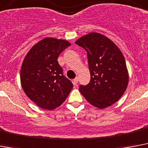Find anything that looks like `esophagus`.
Listing matches in <instances>:
<instances>
[{
  "instance_id": "obj_1",
  "label": "esophagus",
  "mask_w": 148,
  "mask_h": 148,
  "mask_svg": "<svg viewBox=\"0 0 148 148\" xmlns=\"http://www.w3.org/2000/svg\"><path fill=\"white\" fill-rule=\"evenodd\" d=\"M73 83H74V85H77V84L78 83V77H76L75 79H74V80H73Z\"/></svg>"
}]
</instances>
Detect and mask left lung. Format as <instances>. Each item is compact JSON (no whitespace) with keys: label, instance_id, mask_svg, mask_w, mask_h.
Segmentation results:
<instances>
[{"label":"left lung","instance_id":"1","mask_svg":"<svg viewBox=\"0 0 148 148\" xmlns=\"http://www.w3.org/2000/svg\"><path fill=\"white\" fill-rule=\"evenodd\" d=\"M87 52L90 81L79 90L91 105L109 107L124 94L128 84L125 60L117 45L105 36L90 32L75 42Z\"/></svg>","mask_w":148,"mask_h":148}]
</instances>
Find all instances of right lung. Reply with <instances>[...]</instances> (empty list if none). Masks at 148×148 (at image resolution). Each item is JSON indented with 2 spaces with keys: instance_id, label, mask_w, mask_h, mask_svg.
Instances as JSON below:
<instances>
[{
  "instance_id": "1",
  "label": "right lung",
  "mask_w": 148,
  "mask_h": 148,
  "mask_svg": "<svg viewBox=\"0 0 148 148\" xmlns=\"http://www.w3.org/2000/svg\"><path fill=\"white\" fill-rule=\"evenodd\" d=\"M71 43L46 37L35 44L26 54L20 70L24 93L39 107L53 110L60 106L73 88L63 75L58 58Z\"/></svg>"
}]
</instances>
